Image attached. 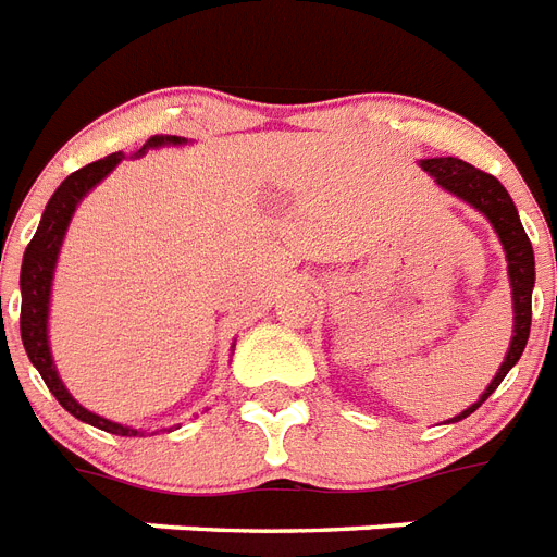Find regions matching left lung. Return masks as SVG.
I'll use <instances>...</instances> for the list:
<instances>
[{"instance_id": "obj_1", "label": "left lung", "mask_w": 557, "mask_h": 557, "mask_svg": "<svg viewBox=\"0 0 557 557\" xmlns=\"http://www.w3.org/2000/svg\"><path fill=\"white\" fill-rule=\"evenodd\" d=\"M420 166L429 172L434 181H437L446 193L457 195L466 203L483 212L488 218V224L495 226L497 238L504 244L506 264H509V282H511V305H515V336H511V345L506 350L504 364L497 368L495 380L488 382V388L483 391V397L474 405H469L466 411L457 413L455 420H466L469 413H474L480 405L486 403L495 388L504 382L506 373L518 364L520 354L527 348L529 327H532V287H535V252H532V244H529V235L523 230L518 218V209L511 203L509 193L504 189V184L497 181L495 175H488L483 169H474L471 163L460 158H429L420 160Z\"/></svg>"}]
</instances>
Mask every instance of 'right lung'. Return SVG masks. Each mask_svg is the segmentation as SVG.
I'll return each instance as SVG.
<instances>
[{"mask_svg":"<svg viewBox=\"0 0 557 557\" xmlns=\"http://www.w3.org/2000/svg\"><path fill=\"white\" fill-rule=\"evenodd\" d=\"M186 144V137L175 135H154L144 144V149L137 152V158L146 152V149H158V146H177ZM126 158L123 152H114L109 158L95 160L88 166L71 172L57 193L51 195L46 212H42V221H39L37 233L30 238L28 250L22 256V273H20V290H22V313H20V333L22 345H25V354H28L30 364L37 368L39 376L46 380L48 391H51L57 403L65 408L69 413H74L77 420L95 425V429L109 431V434H120V437H137L144 431L132 429V425H120V422H111L100 413H91L88 408L71 397L69 388L62 385L60 373L53 368V356L48 348V301H51V282H53V267H57V256H60L62 238H65V230L71 224V215L77 203L86 198L102 177L109 175L111 169L117 166L120 160ZM2 301V299H0Z\"/></svg>","mask_w":557,"mask_h":557,"instance_id":"1","label":"right lung"}]
</instances>
